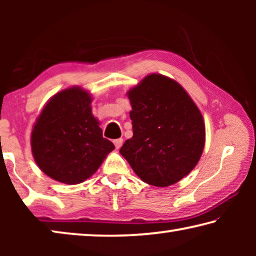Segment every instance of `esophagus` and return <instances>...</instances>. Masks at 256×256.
I'll use <instances>...</instances> for the list:
<instances>
[{"mask_svg":"<svg viewBox=\"0 0 256 256\" xmlns=\"http://www.w3.org/2000/svg\"><path fill=\"white\" fill-rule=\"evenodd\" d=\"M114 144L116 149H120L123 144V138H116V140H114Z\"/></svg>","mask_w":256,"mask_h":256,"instance_id":"obj_1","label":"esophagus"}]
</instances>
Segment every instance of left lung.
<instances>
[{"instance_id": "8db88e82", "label": "left lung", "mask_w": 256, "mask_h": 256, "mask_svg": "<svg viewBox=\"0 0 256 256\" xmlns=\"http://www.w3.org/2000/svg\"><path fill=\"white\" fill-rule=\"evenodd\" d=\"M133 136L120 154L140 178L166 188L190 174L201 158L206 126L201 112L178 82L146 76L128 90Z\"/></svg>"}]
</instances>
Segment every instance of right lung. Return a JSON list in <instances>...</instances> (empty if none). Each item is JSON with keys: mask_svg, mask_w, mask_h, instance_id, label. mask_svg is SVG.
<instances>
[{"mask_svg": "<svg viewBox=\"0 0 256 256\" xmlns=\"http://www.w3.org/2000/svg\"><path fill=\"white\" fill-rule=\"evenodd\" d=\"M92 100L80 86L64 89L50 99L34 125L30 142L34 162L60 183L84 182L115 149L102 138Z\"/></svg>", "mask_w": 256, "mask_h": 256, "instance_id": "obj_1", "label": "right lung"}]
</instances>
